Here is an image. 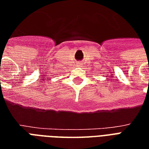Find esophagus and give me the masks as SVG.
I'll use <instances>...</instances> for the list:
<instances>
[{
  "label": "esophagus",
  "mask_w": 149,
  "mask_h": 149,
  "mask_svg": "<svg viewBox=\"0 0 149 149\" xmlns=\"http://www.w3.org/2000/svg\"><path fill=\"white\" fill-rule=\"evenodd\" d=\"M78 65H81V64H80V63H78Z\"/></svg>",
  "instance_id": "esophagus-1"
}]
</instances>
